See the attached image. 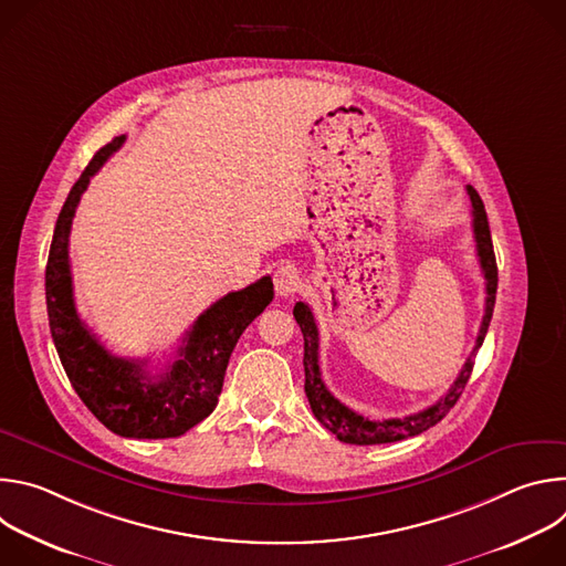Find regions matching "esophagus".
Segmentation results:
<instances>
[{
	"label": "esophagus",
	"instance_id": "esophagus-1",
	"mask_svg": "<svg viewBox=\"0 0 566 566\" xmlns=\"http://www.w3.org/2000/svg\"><path fill=\"white\" fill-rule=\"evenodd\" d=\"M273 284H275V293L282 297L293 295L300 289V275L297 269L291 264H282L275 275H273Z\"/></svg>",
	"mask_w": 566,
	"mask_h": 566
}]
</instances>
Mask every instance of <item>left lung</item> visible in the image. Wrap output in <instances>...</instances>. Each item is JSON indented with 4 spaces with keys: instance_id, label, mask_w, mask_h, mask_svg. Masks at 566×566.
<instances>
[{
    "instance_id": "1",
    "label": "left lung",
    "mask_w": 566,
    "mask_h": 566,
    "mask_svg": "<svg viewBox=\"0 0 566 566\" xmlns=\"http://www.w3.org/2000/svg\"><path fill=\"white\" fill-rule=\"evenodd\" d=\"M465 190H468L470 206H472V232H474V244H476V258H479L483 280H486V308H483V319H481L476 345H474L472 354L468 356L454 385L448 389L446 396H441L434 402V406H430L428 410H423L419 415H410L406 419H382V421H369V419L360 417L358 412L349 410L345 402H340L327 389L325 380H322L319 365H317V345H319L317 327H315V317H313L308 304L297 302L293 308V315H295L297 325L302 329V336H304V391L308 398V406H311L315 419L345 443L376 446V443H394L400 439L417 437V434L426 432L428 428L437 426L454 408V402L463 394V387L472 374L476 349L481 347L483 338H486L493 308H495V295H497V262H495L486 208H483V201L472 186H465Z\"/></svg>"
}]
</instances>
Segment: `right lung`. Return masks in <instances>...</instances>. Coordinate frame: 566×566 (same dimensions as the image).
<instances>
[{"mask_svg": "<svg viewBox=\"0 0 566 566\" xmlns=\"http://www.w3.org/2000/svg\"><path fill=\"white\" fill-rule=\"evenodd\" d=\"M123 143L125 136H116L96 151L57 214L44 277L49 327L75 394L107 430L127 439H172L214 410L230 354L271 304L273 282L266 275L206 308L186 334L177 358L156 376L147 371V360L109 354L75 311L69 232L80 197Z\"/></svg>", "mask_w": 566, "mask_h": 566, "instance_id": "add662e5", "label": "right lung"}]
</instances>
